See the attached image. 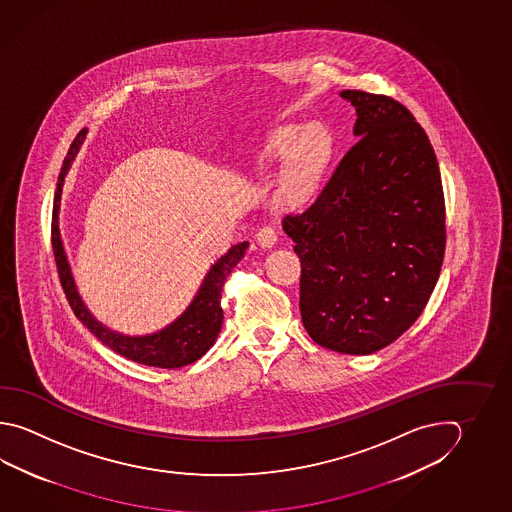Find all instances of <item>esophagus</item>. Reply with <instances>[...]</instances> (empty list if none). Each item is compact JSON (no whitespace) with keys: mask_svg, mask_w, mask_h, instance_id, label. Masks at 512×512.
<instances>
[{"mask_svg":"<svg viewBox=\"0 0 512 512\" xmlns=\"http://www.w3.org/2000/svg\"><path fill=\"white\" fill-rule=\"evenodd\" d=\"M257 242L261 244L262 248H271L277 242V232L273 226H262L261 230L257 232Z\"/></svg>","mask_w":512,"mask_h":512,"instance_id":"34e87169","label":"esophagus"}]
</instances>
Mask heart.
<instances>
[{"label": "heart", "mask_w": 512, "mask_h": 512, "mask_svg": "<svg viewBox=\"0 0 512 512\" xmlns=\"http://www.w3.org/2000/svg\"><path fill=\"white\" fill-rule=\"evenodd\" d=\"M328 148V135L322 128H309L304 134L299 128H288L277 135L271 145V155L290 157L282 181V192L290 201L300 203L315 190Z\"/></svg>", "instance_id": "1"}]
</instances>
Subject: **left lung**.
Returning <instances> with one entry per match:
<instances>
[{
	"mask_svg": "<svg viewBox=\"0 0 512 512\" xmlns=\"http://www.w3.org/2000/svg\"><path fill=\"white\" fill-rule=\"evenodd\" d=\"M358 141L282 228L300 259L302 324L322 348L369 355L415 324L440 277L445 201L424 128L384 94L344 90Z\"/></svg>",
	"mask_w": 512,
	"mask_h": 512,
	"instance_id": "8db88e82",
	"label": "left lung"
}]
</instances>
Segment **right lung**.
I'll use <instances>...</instances> for the list:
<instances>
[{
    "instance_id": "right-lung-1",
    "label": "right lung",
    "mask_w": 512,
    "mask_h": 512,
    "mask_svg": "<svg viewBox=\"0 0 512 512\" xmlns=\"http://www.w3.org/2000/svg\"><path fill=\"white\" fill-rule=\"evenodd\" d=\"M85 135H87V130L83 128L68 148L67 157L63 161L61 172H59L58 186L54 193V208H52L50 239H52L54 261L58 266L59 282L67 295L68 304L74 311V315L90 329V333H94L105 346L123 357L130 358L139 364H145V366L164 367V369H175V367L192 364L212 348L215 338L221 331L222 286H224L226 277L230 275V271L244 257L248 242L235 244L232 250L213 264L212 270L208 271V275L204 277L203 286L197 291L192 304L168 328H164L163 331L154 333V335H148V337H125V335H119V333L105 328L90 315V311L85 308L83 300L78 295L72 273L68 268L58 228L59 201H61L63 181H65L70 163L78 154L79 145L83 143Z\"/></svg>"
}]
</instances>
